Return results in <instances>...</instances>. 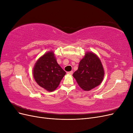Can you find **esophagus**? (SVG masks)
I'll list each match as a JSON object with an SVG mask.
<instances>
[{
    "mask_svg": "<svg viewBox=\"0 0 133 133\" xmlns=\"http://www.w3.org/2000/svg\"><path fill=\"white\" fill-rule=\"evenodd\" d=\"M73 73V71H68L67 72V74H69V75H72Z\"/></svg>",
    "mask_w": 133,
    "mask_h": 133,
    "instance_id": "1",
    "label": "esophagus"
}]
</instances>
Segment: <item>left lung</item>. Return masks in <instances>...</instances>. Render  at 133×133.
I'll use <instances>...</instances> for the list:
<instances>
[{"mask_svg": "<svg viewBox=\"0 0 133 133\" xmlns=\"http://www.w3.org/2000/svg\"><path fill=\"white\" fill-rule=\"evenodd\" d=\"M73 75L83 90H90L99 85L103 80L104 70L101 60L93 52H87Z\"/></svg>", "mask_w": 133, "mask_h": 133, "instance_id": "obj_1", "label": "left lung"}]
</instances>
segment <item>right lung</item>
Returning a JSON list of instances; mask_svg holds the SVG:
<instances>
[{
	"label": "right lung",
	"mask_w": 133,
	"mask_h": 133,
	"mask_svg": "<svg viewBox=\"0 0 133 133\" xmlns=\"http://www.w3.org/2000/svg\"><path fill=\"white\" fill-rule=\"evenodd\" d=\"M33 74L38 85L51 92L58 87L66 72L58 64L53 51H49L38 59Z\"/></svg>",
	"instance_id": "1"
}]
</instances>
